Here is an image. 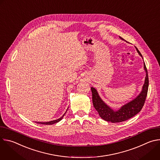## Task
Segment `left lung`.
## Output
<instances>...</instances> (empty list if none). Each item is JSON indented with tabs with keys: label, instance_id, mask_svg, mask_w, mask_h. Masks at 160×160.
<instances>
[{
	"label": "left lung",
	"instance_id": "obj_1",
	"mask_svg": "<svg viewBox=\"0 0 160 160\" xmlns=\"http://www.w3.org/2000/svg\"><path fill=\"white\" fill-rule=\"evenodd\" d=\"M120 38L122 40H125L120 37ZM126 42H127L126 41ZM135 48L139 56H141L143 59V57L139 51L136 47ZM144 69L146 74L141 92L135 99L122 106L118 110H113L111 107L106 104L99 96L98 90L92 87H91L93 105L102 119L111 123H119L131 118L141 111L146 101L149 87L148 74L144 61Z\"/></svg>",
	"mask_w": 160,
	"mask_h": 160
}]
</instances>
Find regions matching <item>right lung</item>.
<instances>
[{
    "label": "right lung",
    "instance_id": "obj_1",
    "mask_svg": "<svg viewBox=\"0 0 160 160\" xmlns=\"http://www.w3.org/2000/svg\"><path fill=\"white\" fill-rule=\"evenodd\" d=\"M66 111H67V110H66ZM66 111L64 112V115H63L61 118H59L58 119V120H52V121L48 122H36V123H39V124H43V125H52V124H54V123H56L59 122V121H61V120L62 119V118H63V117L64 116V115H65V113L66 112Z\"/></svg>",
    "mask_w": 160,
    "mask_h": 160
}]
</instances>
